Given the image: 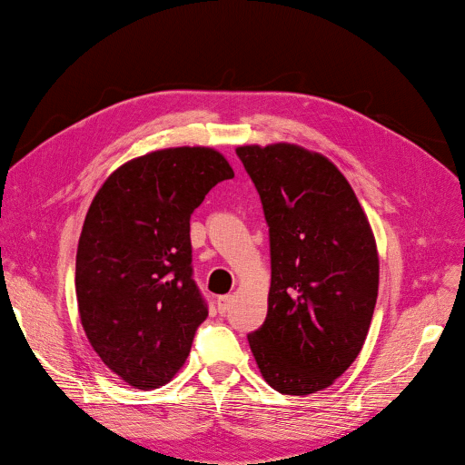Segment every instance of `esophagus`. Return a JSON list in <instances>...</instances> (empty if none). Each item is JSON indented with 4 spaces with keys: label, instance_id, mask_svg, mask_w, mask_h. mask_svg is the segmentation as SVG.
Instances as JSON below:
<instances>
[{
    "label": "esophagus",
    "instance_id": "1",
    "mask_svg": "<svg viewBox=\"0 0 465 465\" xmlns=\"http://www.w3.org/2000/svg\"><path fill=\"white\" fill-rule=\"evenodd\" d=\"M232 302H233V296L232 294H226V296H219V300H217V311L224 316L228 311H230V307H232Z\"/></svg>",
    "mask_w": 465,
    "mask_h": 465
}]
</instances>
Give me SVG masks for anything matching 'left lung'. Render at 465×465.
I'll return each mask as SVG.
<instances>
[{
  "mask_svg": "<svg viewBox=\"0 0 465 465\" xmlns=\"http://www.w3.org/2000/svg\"><path fill=\"white\" fill-rule=\"evenodd\" d=\"M261 196L271 237L269 311L248 335L274 390L309 395L361 353L379 291L370 221L339 167L296 143L235 149Z\"/></svg>",
  "mask_w": 465,
  "mask_h": 465,
  "instance_id": "8db88e82",
  "label": "left lung"
}]
</instances>
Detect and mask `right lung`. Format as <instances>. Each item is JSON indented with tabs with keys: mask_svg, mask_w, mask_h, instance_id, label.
<instances>
[{
	"mask_svg": "<svg viewBox=\"0 0 465 465\" xmlns=\"http://www.w3.org/2000/svg\"><path fill=\"white\" fill-rule=\"evenodd\" d=\"M233 178L212 147H169L119 165L88 208L77 246L81 323L126 384L153 390L183 366L208 307L191 280V213Z\"/></svg>",
	"mask_w": 465,
	"mask_h": 465,
	"instance_id": "add662e5",
	"label": "right lung"
}]
</instances>
